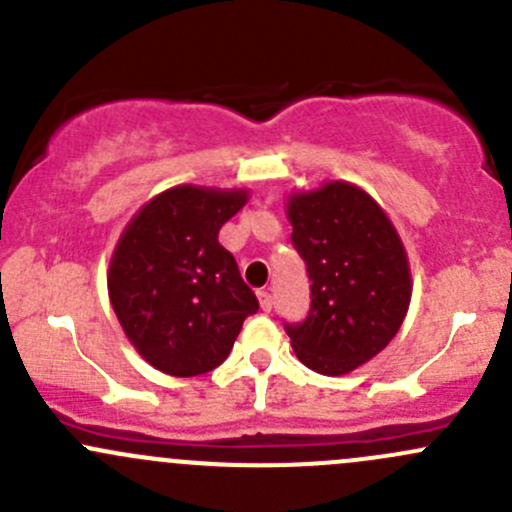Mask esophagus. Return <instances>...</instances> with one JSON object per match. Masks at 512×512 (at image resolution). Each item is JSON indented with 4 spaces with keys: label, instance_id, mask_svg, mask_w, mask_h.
Returning <instances> with one entry per match:
<instances>
[{
    "label": "esophagus",
    "instance_id": "1",
    "mask_svg": "<svg viewBox=\"0 0 512 512\" xmlns=\"http://www.w3.org/2000/svg\"><path fill=\"white\" fill-rule=\"evenodd\" d=\"M257 302H260L262 312H270V309H272V294L270 292H257Z\"/></svg>",
    "mask_w": 512,
    "mask_h": 512
}]
</instances>
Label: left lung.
Instances as JSON below:
<instances>
[{
    "label": "left lung",
    "mask_w": 512,
    "mask_h": 512,
    "mask_svg": "<svg viewBox=\"0 0 512 512\" xmlns=\"http://www.w3.org/2000/svg\"><path fill=\"white\" fill-rule=\"evenodd\" d=\"M292 245L307 262L312 309L287 327L312 371L344 376L384 352L411 304L406 247L386 210L349 180L287 195Z\"/></svg>",
    "instance_id": "obj_1"
}]
</instances>
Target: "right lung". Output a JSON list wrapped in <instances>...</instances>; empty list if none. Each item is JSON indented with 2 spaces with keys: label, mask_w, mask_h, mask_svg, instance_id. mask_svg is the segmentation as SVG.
<instances>
[{
  "label": "right lung",
  "mask_w": 512,
  "mask_h": 512,
  "mask_svg": "<svg viewBox=\"0 0 512 512\" xmlns=\"http://www.w3.org/2000/svg\"><path fill=\"white\" fill-rule=\"evenodd\" d=\"M250 200L245 188L183 183L153 195L123 227L108 262V299L141 359L198 376L227 359L257 297L218 232Z\"/></svg>",
  "instance_id": "1"
}]
</instances>
